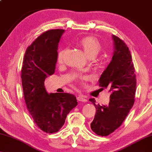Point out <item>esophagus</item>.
I'll list each match as a JSON object with an SVG mask.
<instances>
[{
  "label": "esophagus",
  "mask_w": 152,
  "mask_h": 152,
  "mask_svg": "<svg viewBox=\"0 0 152 152\" xmlns=\"http://www.w3.org/2000/svg\"><path fill=\"white\" fill-rule=\"evenodd\" d=\"M77 99L78 101L80 102H86L87 101V99H86V97L83 96L82 94H79L77 97Z\"/></svg>",
  "instance_id": "1"
}]
</instances>
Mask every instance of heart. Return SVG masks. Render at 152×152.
Instances as JSON below:
<instances>
[{"instance_id": "b5f03b06", "label": "heart", "mask_w": 152, "mask_h": 152, "mask_svg": "<svg viewBox=\"0 0 152 152\" xmlns=\"http://www.w3.org/2000/svg\"><path fill=\"white\" fill-rule=\"evenodd\" d=\"M77 44L83 51L86 56L89 58H94L102 50V45L95 37L88 36L83 37L77 41ZM65 50H60L57 54V62L61 64L64 60Z\"/></svg>"}]
</instances>
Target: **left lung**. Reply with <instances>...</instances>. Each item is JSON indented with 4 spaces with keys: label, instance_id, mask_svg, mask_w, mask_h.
Wrapping results in <instances>:
<instances>
[{
    "label": "left lung",
    "instance_id": "1",
    "mask_svg": "<svg viewBox=\"0 0 152 152\" xmlns=\"http://www.w3.org/2000/svg\"><path fill=\"white\" fill-rule=\"evenodd\" d=\"M113 56L99 79L101 89L111 92L108 105L96 104L94 99L89 100L95 106V116L91 129L96 134L106 137L122 125L134 102L137 79L131 53L124 42L113 35Z\"/></svg>",
    "mask_w": 152,
    "mask_h": 152
}]
</instances>
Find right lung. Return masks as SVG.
<instances>
[{
	"mask_svg": "<svg viewBox=\"0 0 152 152\" xmlns=\"http://www.w3.org/2000/svg\"><path fill=\"white\" fill-rule=\"evenodd\" d=\"M64 32L52 29L37 37L26 50L21 71L28 110L37 126L49 134L57 132L69 112L77 105L73 94H49L44 85L45 79L55 72L58 45Z\"/></svg>",
	"mask_w": 152,
	"mask_h": 152,
	"instance_id": "right-lung-1",
	"label": "right lung"
}]
</instances>
